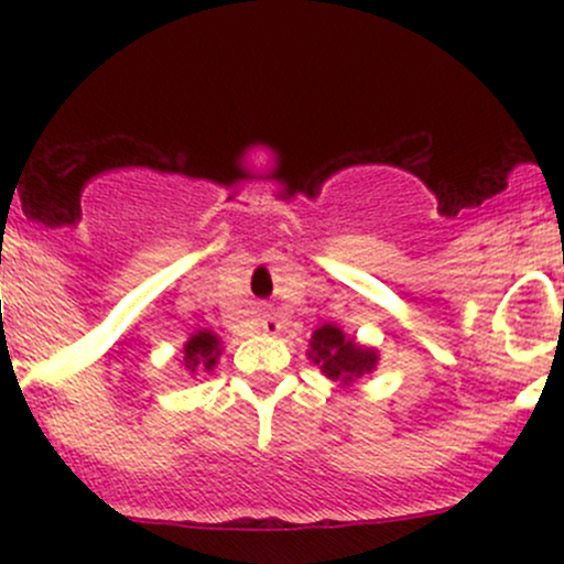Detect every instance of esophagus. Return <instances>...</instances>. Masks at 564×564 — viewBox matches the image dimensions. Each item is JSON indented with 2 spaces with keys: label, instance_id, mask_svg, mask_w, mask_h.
Segmentation results:
<instances>
[{
  "label": "esophagus",
  "instance_id": "obj_1",
  "mask_svg": "<svg viewBox=\"0 0 564 564\" xmlns=\"http://www.w3.org/2000/svg\"><path fill=\"white\" fill-rule=\"evenodd\" d=\"M260 328H262L264 334L275 336L278 332H281V321H278L275 315H262V318H260Z\"/></svg>",
  "mask_w": 564,
  "mask_h": 564
}]
</instances>
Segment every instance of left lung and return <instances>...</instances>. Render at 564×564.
<instances>
[{
  "label": "left lung",
  "mask_w": 564,
  "mask_h": 564,
  "mask_svg": "<svg viewBox=\"0 0 564 564\" xmlns=\"http://www.w3.org/2000/svg\"><path fill=\"white\" fill-rule=\"evenodd\" d=\"M307 358L321 368L326 379L339 387H349L352 381L368 377L379 366V349L360 345L355 336L341 332L336 323H323L310 336Z\"/></svg>",
  "instance_id": "left-lung-1"
}]
</instances>
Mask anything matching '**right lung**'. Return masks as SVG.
<instances>
[{
  "mask_svg": "<svg viewBox=\"0 0 564 564\" xmlns=\"http://www.w3.org/2000/svg\"><path fill=\"white\" fill-rule=\"evenodd\" d=\"M219 355H223V339H219L215 332H209V328H198L196 334L187 336L180 366H183V371L191 373V377L212 373L219 364Z\"/></svg>",
  "mask_w": 564,
  "mask_h": 564,
  "instance_id": "add662e5",
  "label": "right lung"
}]
</instances>
